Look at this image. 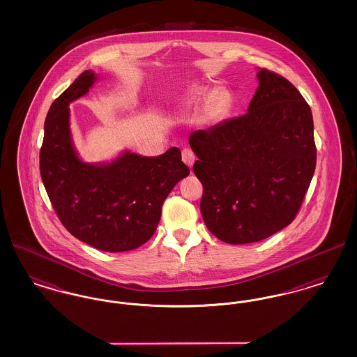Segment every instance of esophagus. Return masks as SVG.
Returning <instances> with one entry per match:
<instances>
[{
  "instance_id": "34e87169",
  "label": "esophagus",
  "mask_w": 357,
  "mask_h": 357,
  "mask_svg": "<svg viewBox=\"0 0 357 357\" xmlns=\"http://www.w3.org/2000/svg\"><path fill=\"white\" fill-rule=\"evenodd\" d=\"M182 160L186 163L187 166L191 169L194 162H195V155L190 149H183L182 150Z\"/></svg>"
}]
</instances>
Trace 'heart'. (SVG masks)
<instances>
[{"label":"heart","mask_w":357,"mask_h":357,"mask_svg":"<svg viewBox=\"0 0 357 357\" xmlns=\"http://www.w3.org/2000/svg\"><path fill=\"white\" fill-rule=\"evenodd\" d=\"M208 96L209 98H207L206 96ZM207 99H210V95H204V93H202V92H199L195 98H194V102H207ZM217 99H221V96L218 95L217 96Z\"/></svg>","instance_id":"1"}]
</instances>
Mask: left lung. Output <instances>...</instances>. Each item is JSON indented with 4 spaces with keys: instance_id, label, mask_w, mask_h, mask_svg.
<instances>
[{
    "instance_id": "1",
    "label": "left lung",
    "mask_w": 357,
    "mask_h": 357,
    "mask_svg": "<svg viewBox=\"0 0 357 357\" xmlns=\"http://www.w3.org/2000/svg\"><path fill=\"white\" fill-rule=\"evenodd\" d=\"M248 114L194 131L201 213L226 243L271 237L296 218L316 169L313 118L298 89L261 68Z\"/></svg>"
}]
</instances>
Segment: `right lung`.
<instances>
[{"mask_svg":"<svg viewBox=\"0 0 357 357\" xmlns=\"http://www.w3.org/2000/svg\"><path fill=\"white\" fill-rule=\"evenodd\" d=\"M96 80L85 70L52 102L40 172L59 220L73 237L102 252H128L153 237L162 204L190 170L176 147L159 156L124 151L111 163L83 162L72 142L68 105Z\"/></svg>","mask_w":357,"mask_h":357,"instance_id":"right-lung-1","label":"right lung"}]
</instances>
